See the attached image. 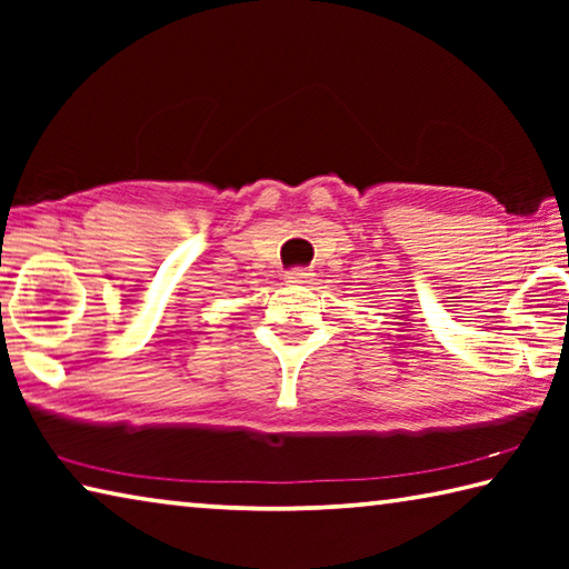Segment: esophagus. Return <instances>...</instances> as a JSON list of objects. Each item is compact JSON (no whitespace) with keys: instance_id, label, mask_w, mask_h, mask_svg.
Returning <instances> with one entry per match:
<instances>
[{"instance_id":"esophagus-1","label":"esophagus","mask_w":569,"mask_h":569,"mask_svg":"<svg viewBox=\"0 0 569 569\" xmlns=\"http://www.w3.org/2000/svg\"><path fill=\"white\" fill-rule=\"evenodd\" d=\"M286 283L291 286H298V283H308V278H311V273L306 271V268H291V271H286Z\"/></svg>"}]
</instances>
